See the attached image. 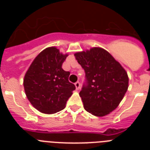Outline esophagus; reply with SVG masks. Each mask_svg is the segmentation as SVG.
I'll return each instance as SVG.
<instances>
[{"mask_svg": "<svg viewBox=\"0 0 150 150\" xmlns=\"http://www.w3.org/2000/svg\"><path fill=\"white\" fill-rule=\"evenodd\" d=\"M75 86H76V90H79L80 88V83H79V82H76L75 83Z\"/></svg>", "mask_w": 150, "mask_h": 150, "instance_id": "esophagus-1", "label": "esophagus"}]
</instances>
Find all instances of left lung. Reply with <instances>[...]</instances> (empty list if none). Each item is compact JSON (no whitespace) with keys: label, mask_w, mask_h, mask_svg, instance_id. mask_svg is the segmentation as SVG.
<instances>
[{"label":"left lung","mask_w":150,"mask_h":150,"mask_svg":"<svg viewBox=\"0 0 150 150\" xmlns=\"http://www.w3.org/2000/svg\"><path fill=\"white\" fill-rule=\"evenodd\" d=\"M87 80L79 92L85 110L95 116L110 113L128 88V76L119 62L104 49L93 47L74 54Z\"/></svg>","instance_id":"left-lung-1"}]
</instances>
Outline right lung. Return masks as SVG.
<instances>
[{"label":"right lung","mask_w":150,"mask_h":150,"mask_svg":"<svg viewBox=\"0 0 150 150\" xmlns=\"http://www.w3.org/2000/svg\"><path fill=\"white\" fill-rule=\"evenodd\" d=\"M67 56L55 46L48 47L38 54L28 69L24 88L30 104L40 112L53 114L63 110L76 88L68 81L70 72L62 69Z\"/></svg>","instance_id":"right-lung-1"}]
</instances>
